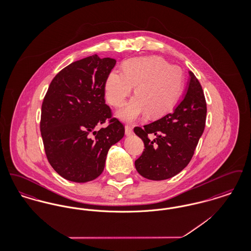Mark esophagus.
<instances>
[{"label": "esophagus", "instance_id": "obj_1", "mask_svg": "<svg viewBox=\"0 0 251 251\" xmlns=\"http://www.w3.org/2000/svg\"><path fill=\"white\" fill-rule=\"evenodd\" d=\"M132 128H131V126H129V125H126L125 126V134L127 135V136H129V135H131L132 134Z\"/></svg>", "mask_w": 251, "mask_h": 251}]
</instances>
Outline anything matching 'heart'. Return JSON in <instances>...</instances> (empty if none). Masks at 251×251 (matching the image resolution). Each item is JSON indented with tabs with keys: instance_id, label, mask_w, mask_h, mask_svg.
<instances>
[{
	"instance_id": "b5f03b06",
	"label": "heart",
	"mask_w": 251,
	"mask_h": 251,
	"mask_svg": "<svg viewBox=\"0 0 251 251\" xmlns=\"http://www.w3.org/2000/svg\"><path fill=\"white\" fill-rule=\"evenodd\" d=\"M123 72L113 70L104 82V93L110 104L121 107L132 91L135 96L118 112L125 122L139 120L147 113L158 118L174 106L183 87V73L178 66L156 56L134 57L122 65Z\"/></svg>"
}]
</instances>
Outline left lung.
I'll use <instances>...</instances> for the list:
<instances>
[{"mask_svg": "<svg viewBox=\"0 0 251 251\" xmlns=\"http://www.w3.org/2000/svg\"><path fill=\"white\" fill-rule=\"evenodd\" d=\"M185 92L173 111L160 120L135 127L134 132L143 140V153L135 162L144 178L162 180L174 177L191 161L202 135L207 106L202 87L192 72ZM156 135L151 141L147 135Z\"/></svg>", "mask_w": 251, "mask_h": 251, "instance_id": "obj_1", "label": "left lung"}]
</instances>
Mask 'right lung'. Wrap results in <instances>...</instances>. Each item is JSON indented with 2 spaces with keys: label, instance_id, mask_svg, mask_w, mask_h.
<instances>
[{
  "label": "right lung",
  "instance_id": "add662e5",
  "mask_svg": "<svg viewBox=\"0 0 251 251\" xmlns=\"http://www.w3.org/2000/svg\"><path fill=\"white\" fill-rule=\"evenodd\" d=\"M117 61L97 54L67 66L42 102L40 131L49 163L64 179L86 182L103 171L108 151L124 136L104 100V82ZM106 119L109 125L97 128Z\"/></svg>",
  "mask_w": 251,
  "mask_h": 251
}]
</instances>
